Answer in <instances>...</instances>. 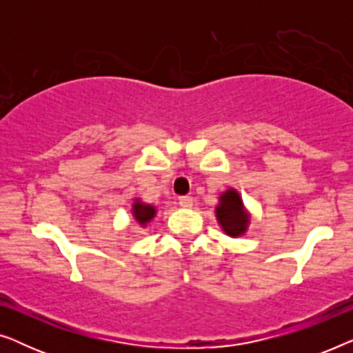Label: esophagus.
Returning <instances> with one entry per match:
<instances>
[{"mask_svg": "<svg viewBox=\"0 0 353 353\" xmlns=\"http://www.w3.org/2000/svg\"><path fill=\"white\" fill-rule=\"evenodd\" d=\"M178 204H180L181 207H191L192 205V197L191 196H180L178 197Z\"/></svg>", "mask_w": 353, "mask_h": 353, "instance_id": "1", "label": "esophagus"}]
</instances>
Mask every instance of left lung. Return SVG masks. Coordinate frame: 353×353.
Returning a JSON list of instances; mask_svg holds the SVG:
<instances>
[{
  "instance_id": "obj_1",
  "label": "left lung",
  "mask_w": 353,
  "mask_h": 353,
  "mask_svg": "<svg viewBox=\"0 0 353 353\" xmlns=\"http://www.w3.org/2000/svg\"><path fill=\"white\" fill-rule=\"evenodd\" d=\"M216 220L228 236L238 238L245 233L249 225V215L245 214L244 204L238 191L228 190L220 196V204L215 209Z\"/></svg>"
}]
</instances>
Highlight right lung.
<instances>
[{"mask_svg": "<svg viewBox=\"0 0 353 353\" xmlns=\"http://www.w3.org/2000/svg\"><path fill=\"white\" fill-rule=\"evenodd\" d=\"M132 212H133V216L137 219L139 225H146L148 221H151L152 216L156 215V207L143 204V202H139L137 199V201H134V204H133Z\"/></svg>", "mask_w": 353, "mask_h": 353, "instance_id": "obj_1", "label": "right lung"}]
</instances>
